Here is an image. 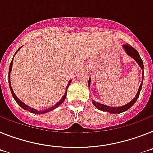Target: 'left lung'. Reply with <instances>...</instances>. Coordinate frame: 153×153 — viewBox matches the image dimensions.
<instances>
[{
    "label": "left lung",
    "instance_id": "8db88e82",
    "mask_svg": "<svg viewBox=\"0 0 153 153\" xmlns=\"http://www.w3.org/2000/svg\"><path fill=\"white\" fill-rule=\"evenodd\" d=\"M123 47V48H124L125 51L126 52V54H128V55H129L130 57H132L134 60L137 62L138 65H139V67H140L142 69H143V68H144V66H143V60H142V58H141L140 55H139V52H138V51L134 48H132V46H130V45H128V44L124 45ZM143 74H144V73H143ZM143 82H142L141 85H139V90H138V92L137 94H136V95H135V97L132 99V101H131V102H128V104H126L123 106H119V107H111V106L105 105L101 104V103H99V102H95V101L92 100L93 105H94L98 108V109L102 110V111H108V112H109V113L118 114V113H122V112H123V111H126V110H128V108H131V107L134 105V103L137 101L138 98H139V94H140V91L141 89H142ZM90 82H91V78H89V80H88V85H90Z\"/></svg>",
    "mask_w": 153,
    "mask_h": 153
}]
</instances>
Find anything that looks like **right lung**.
I'll use <instances>...</instances> for the list:
<instances>
[{
  "instance_id": "obj_1",
  "label": "right lung",
  "mask_w": 153,
  "mask_h": 153,
  "mask_svg": "<svg viewBox=\"0 0 153 153\" xmlns=\"http://www.w3.org/2000/svg\"><path fill=\"white\" fill-rule=\"evenodd\" d=\"M21 48H22V46H21V48H18V51H17V52H18V51H19V50ZM17 52H16V53H17ZM16 53H15V54H14V55H15V54H16ZM13 59H14V58H13ZM13 59H12V61H11V62H10V68H9V73H8L9 86H10V91H11V94H12V96L14 97V100H15L16 102H17V103H18V104L20 106H21V108H23V109H25V110H27V111H30V112H31V113H34V114H45V113H46V112H48V111H52V110L55 109V108H58V106L60 105H62V103H63V102H64V101H65V99L66 95H67L68 87L69 85H70V83H71V80L69 81L67 87H66L65 93V95H64L63 97H62V99H61V100L59 101V102H57L56 104L54 105L51 106V107H50V108H46V109H45V110H42V111H38V110L35 109V108H31V107H30V106L27 105L25 104V103H24L23 102H21V101L19 99H18V97L16 96L15 94H14V91H13L12 88H11V85H10V71H11V69H12Z\"/></svg>"
}]
</instances>
